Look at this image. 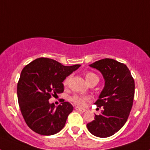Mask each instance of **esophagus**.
I'll return each mask as SVG.
<instances>
[{
    "label": "esophagus",
    "instance_id": "obj_1",
    "mask_svg": "<svg viewBox=\"0 0 150 150\" xmlns=\"http://www.w3.org/2000/svg\"><path fill=\"white\" fill-rule=\"evenodd\" d=\"M75 109H76L77 111H79V112H84L85 111H86V110L85 109H83V108H80V107H75Z\"/></svg>",
    "mask_w": 150,
    "mask_h": 150
}]
</instances>
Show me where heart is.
<instances>
[{"mask_svg":"<svg viewBox=\"0 0 150 150\" xmlns=\"http://www.w3.org/2000/svg\"><path fill=\"white\" fill-rule=\"evenodd\" d=\"M69 78L67 77L64 81V86H67V83H68ZM86 79L87 83H89L90 81L93 80V79H97L98 81V77L97 76L96 74H95L94 73L91 72H88L86 74ZM71 102H73L74 104L79 106V107H84L86 104V102L90 100V97L88 96H84V95H74L73 96L71 97L70 98Z\"/></svg>","mask_w":150,"mask_h":150,"instance_id":"1","label":"heart"}]
</instances>
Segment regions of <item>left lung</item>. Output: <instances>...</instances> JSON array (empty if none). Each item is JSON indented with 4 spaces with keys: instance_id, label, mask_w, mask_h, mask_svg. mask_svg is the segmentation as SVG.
<instances>
[{
    "instance_id": "left-lung-1",
    "label": "left lung",
    "mask_w": 150,
    "mask_h": 150,
    "mask_svg": "<svg viewBox=\"0 0 150 150\" xmlns=\"http://www.w3.org/2000/svg\"><path fill=\"white\" fill-rule=\"evenodd\" d=\"M98 70L104 79V87L95 104L103 107L100 115L87 124L91 134L98 137H110L123 127L133 105L134 80L125 64L104 59L89 64Z\"/></svg>"
}]
</instances>
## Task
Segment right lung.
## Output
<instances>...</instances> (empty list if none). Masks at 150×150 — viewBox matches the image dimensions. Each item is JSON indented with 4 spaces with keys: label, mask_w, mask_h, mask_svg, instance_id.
<instances>
[{
    "label": "right lung",
    "mask_w": 150,
    "mask_h": 150,
    "mask_svg": "<svg viewBox=\"0 0 150 150\" xmlns=\"http://www.w3.org/2000/svg\"><path fill=\"white\" fill-rule=\"evenodd\" d=\"M80 64L64 66L57 61L39 58L24 67L17 85L18 105L26 124L41 135H52L64 128L74 110L69 102L55 107L52 96L64 91L62 82Z\"/></svg>",
    "instance_id": "1"
}]
</instances>
